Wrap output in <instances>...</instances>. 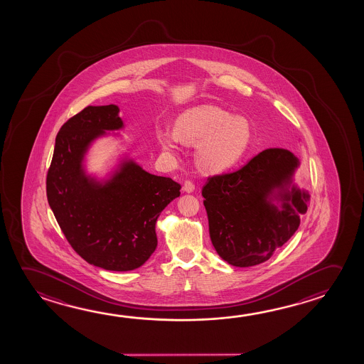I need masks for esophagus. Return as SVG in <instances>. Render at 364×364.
Here are the masks:
<instances>
[{"label": "esophagus", "mask_w": 364, "mask_h": 364, "mask_svg": "<svg viewBox=\"0 0 364 364\" xmlns=\"http://www.w3.org/2000/svg\"><path fill=\"white\" fill-rule=\"evenodd\" d=\"M182 190L187 192V193H191V192L195 191V185H193L191 181H186L185 183H183V187H182Z\"/></svg>", "instance_id": "34e87169"}]
</instances>
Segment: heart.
<instances>
[{"mask_svg": "<svg viewBox=\"0 0 364 364\" xmlns=\"http://www.w3.org/2000/svg\"><path fill=\"white\" fill-rule=\"evenodd\" d=\"M159 144L167 151L178 149L179 141L198 145L197 162L208 173H220L234 167L250 144L248 122L232 117L216 106L205 105L187 110L174 124V133L161 130Z\"/></svg>", "mask_w": 364, "mask_h": 364, "instance_id": "1", "label": "heart"}]
</instances>
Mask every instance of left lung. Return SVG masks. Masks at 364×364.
<instances>
[{
  "label": "left lung",
  "mask_w": 364,
  "mask_h": 364,
  "mask_svg": "<svg viewBox=\"0 0 364 364\" xmlns=\"http://www.w3.org/2000/svg\"><path fill=\"white\" fill-rule=\"evenodd\" d=\"M299 166L289 150L271 148L235 172L208 177L202 196L210 237L229 264L266 262L299 229L310 201L309 192L292 183Z\"/></svg>",
  "instance_id": "obj_1"
}]
</instances>
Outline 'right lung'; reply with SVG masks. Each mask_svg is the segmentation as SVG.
<instances>
[{
  "label": "right lung",
  "mask_w": 364,
  "mask_h": 364,
  "mask_svg": "<svg viewBox=\"0 0 364 364\" xmlns=\"http://www.w3.org/2000/svg\"><path fill=\"white\" fill-rule=\"evenodd\" d=\"M116 105L87 106L60 127L46 197L67 240L87 263L107 271L143 266L156 248V223L181 185L124 159L104 182L83 161L95 139L124 127Z\"/></svg>",
  "instance_id": "add662e5"
}]
</instances>
